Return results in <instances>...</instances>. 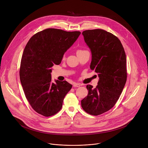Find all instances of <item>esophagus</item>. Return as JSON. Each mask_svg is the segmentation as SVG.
Masks as SVG:
<instances>
[{
  "mask_svg": "<svg viewBox=\"0 0 148 148\" xmlns=\"http://www.w3.org/2000/svg\"><path fill=\"white\" fill-rule=\"evenodd\" d=\"M73 86H76V87H79V86H81L80 84H79V83H73Z\"/></svg>",
  "mask_w": 148,
  "mask_h": 148,
  "instance_id": "obj_1",
  "label": "esophagus"
}]
</instances>
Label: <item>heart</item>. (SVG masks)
I'll return each instance as SVG.
<instances>
[{"instance_id":"b5f03b06","label":"heart","mask_w":148,"mask_h":148,"mask_svg":"<svg viewBox=\"0 0 148 148\" xmlns=\"http://www.w3.org/2000/svg\"><path fill=\"white\" fill-rule=\"evenodd\" d=\"M85 51H87L84 50V49H78V50H77V51H76V54H77V55H79V54H81V53L84 52ZM64 58H65V56L64 55L63 59H64Z\"/></svg>"}]
</instances>
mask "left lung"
<instances>
[{
	"label": "left lung",
	"mask_w": 148,
	"mask_h": 148,
	"mask_svg": "<svg viewBox=\"0 0 148 148\" xmlns=\"http://www.w3.org/2000/svg\"><path fill=\"white\" fill-rule=\"evenodd\" d=\"M92 52L90 67L99 77L97 85H87L88 96L81 101L87 113L98 116L110 110L119 100L127 79V59L119 38L101 29L83 32Z\"/></svg>",
	"instance_id": "left-lung-1"
}]
</instances>
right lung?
Segmentation results:
<instances>
[{"mask_svg":"<svg viewBox=\"0 0 148 148\" xmlns=\"http://www.w3.org/2000/svg\"><path fill=\"white\" fill-rule=\"evenodd\" d=\"M80 34L47 28L33 35L25 47L19 70L21 85L30 106L45 117L60 110L64 97L72 87L65 80L52 82L51 68L61 63L64 53Z\"/></svg>","mask_w":148,"mask_h":148,"instance_id":"obj_1","label":"right lung"}]
</instances>
